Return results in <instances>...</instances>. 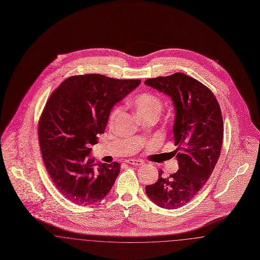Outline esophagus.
I'll use <instances>...</instances> for the list:
<instances>
[{
    "instance_id": "obj_1",
    "label": "esophagus",
    "mask_w": 260,
    "mask_h": 260,
    "mask_svg": "<svg viewBox=\"0 0 260 260\" xmlns=\"http://www.w3.org/2000/svg\"><path fill=\"white\" fill-rule=\"evenodd\" d=\"M125 162H127L129 165H135V166H142L144 164V161L137 160V159H128L125 161Z\"/></svg>"
}]
</instances>
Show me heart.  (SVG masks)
<instances>
[{
    "label": "heart",
    "instance_id": "obj_1",
    "mask_svg": "<svg viewBox=\"0 0 260 260\" xmlns=\"http://www.w3.org/2000/svg\"><path fill=\"white\" fill-rule=\"evenodd\" d=\"M133 105L136 109V114L140 119L153 117L156 120L160 117L164 110V102L160 98L151 92H142L137 94L133 99ZM122 111L121 105H116L112 108L108 117V123L112 124Z\"/></svg>",
    "mask_w": 260,
    "mask_h": 260
}]
</instances>
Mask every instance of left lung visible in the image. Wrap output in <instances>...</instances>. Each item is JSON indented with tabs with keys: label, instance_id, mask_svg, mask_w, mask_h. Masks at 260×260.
Instances as JSON below:
<instances>
[{
	"label": "left lung",
	"instance_id": "1",
	"mask_svg": "<svg viewBox=\"0 0 260 260\" xmlns=\"http://www.w3.org/2000/svg\"><path fill=\"white\" fill-rule=\"evenodd\" d=\"M145 85L171 96L176 112L173 154L179 169L168 177L160 170L158 180L145 188L153 203L174 210L195 198L213 172L222 146V114L210 88L183 73L148 79Z\"/></svg>",
	"mask_w": 260,
	"mask_h": 260
}]
</instances>
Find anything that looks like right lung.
Returning <instances> with one entry per match:
<instances>
[{"mask_svg": "<svg viewBox=\"0 0 260 260\" xmlns=\"http://www.w3.org/2000/svg\"><path fill=\"white\" fill-rule=\"evenodd\" d=\"M140 83L77 75L50 94L38 124L39 144L52 183L70 202L87 206L110 192L120 164H95L87 156L104 133L112 107Z\"/></svg>", "mask_w": 260, "mask_h": 260, "instance_id": "1", "label": "right lung"}]
</instances>
